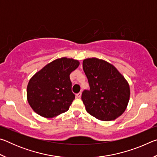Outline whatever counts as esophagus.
I'll return each instance as SVG.
<instances>
[{
    "instance_id": "obj_1",
    "label": "esophagus",
    "mask_w": 157,
    "mask_h": 157,
    "mask_svg": "<svg viewBox=\"0 0 157 157\" xmlns=\"http://www.w3.org/2000/svg\"><path fill=\"white\" fill-rule=\"evenodd\" d=\"M81 96H82V93L81 92H79V93H78V94H76V97L78 98H80Z\"/></svg>"
}]
</instances>
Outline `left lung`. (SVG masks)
I'll list each match as a JSON object with an SVG mask.
<instances>
[{"label": "left lung", "mask_w": 157, "mask_h": 157, "mask_svg": "<svg viewBox=\"0 0 157 157\" xmlns=\"http://www.w3.org/2000/svg\"><path fill=\"white\" fill-rule=\"evenodd\" d=\"M83 69L90 90L84 91L82 100L87 112L100 121L115 120L127 109L129 84L117 68L96 57L83 60Z\"/></svg>", "instance_id": "8db88e82"}]
</instances>
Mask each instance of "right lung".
Masks as SVG:
<instances>
[{"label": "right lung", "mask_w": 157, "mask_h": 157, "mask_svg": "<svg viewBox=\"0 0 157 157\" xmlns=\"http://www.w3.org/2000/svg\"><path fill=\"white\" fill-rule=\"evenodd\" d=\"M79 65V61L73 58H58L32 77L27 86V100L34 112L50 118L68 110L75 99L70 74Z\"/></svg>", "instance_id": "right-lung-1"}]
</instances>
